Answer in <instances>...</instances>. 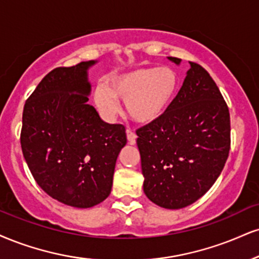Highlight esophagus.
Wrapping results in <instances>:
<instances>
[{
  "instance_id": "1",
  "label": "esophagus",
  "mask_w": 259,
  "mask_h": 259,
  "mask_svg": "<svg viewBox=\"0 0 259 259\" xmlns=\"http://www.w3.org/2000/svg\"><path fill=\"white\" fill-rule=\"evenodd\" d=\"M126 138H127V141H129L130 145H135L136 138H138V136H136V134L132 132L130 129H126Z\"/></svg>"
}]
</instances>
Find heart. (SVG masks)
<instances>
[{
	"mask_svg": "<svg viewBox=\"0 0 259 259\" xmlns=\"http://www.w3.org/2000/svg\"><path fill=\"white\" fill-rule=\"evenodd\" d=\"M179 74L171 67H139L116 74L94 90V102L101 114L113 119L119 113V102L133 120L151 124L169 110L179 89Z\"/></svg>",
	"mask_w": 259,
	"mask_h": 259,
	"instance_id": "1",
	"label": "heart"
}]
</instances>
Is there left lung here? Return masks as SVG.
<instances>
[{
	"label": "left lung",
	"instance_id": "obj_1",
	"mask_svg": "<svg viewBox=\"0 0 259 259\" xmlns=\"http://www.w3.org/2000/svg\"><path fill=\"white\" fill-rule=\"evenodd\" d=\"M189 66L166 113L136 132L143 192L171 210L193 204L212 187L230 149L228 106L207 71L195 62Z\"/></svg>",
	"mask_w": 259,
	"mask_h": 259
}]
</instances>
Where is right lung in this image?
Listing matches in <instances>:
<instances>
[{
  "label": "right lung",
  "mask_w": 259,
  "mask_h": 259,
  "mask_svg": "<svg viewBox=\"0 0 259 259\" xmlns=\"http://www.w3.org/2000/svg\"><path fill=\"white\" fill-rule=\"evenodd\" d=\"M96 60L58 67L26 100L20 143L37 185L68 206L88 208L110 195L125 127L108 124L88 104Z\"/></svg>",
  "instance_id": "1"
}]
</instances>
